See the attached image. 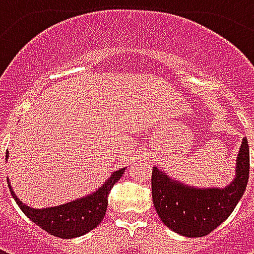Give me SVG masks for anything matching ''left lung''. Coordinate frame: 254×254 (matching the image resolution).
I'll return each mask as SVG.
<instances>
[{
    "label": "left lung",
    "mask_w": 254,
    "mask_h": 254,
    "mask_svg": "<svg viewBox=\"0 0 254 254\" xmlns=\"http://www.w3.org/2000/svg\"><path fill=\"white\" fill-rule=\"evenodd\" d=\"M249 180V145L242 138L235 177L224 188H196L152 167V201L162 222L189 238L209 234L234 211Z\"/></svg>",
    "instance_id": "obj_1"
}]
</instances>
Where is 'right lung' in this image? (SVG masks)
I'll list each match as a JSON object with an SVG mask.
<instances>
[{
  "mask_svg": "<svg viewBox=\"0 0 254 254\" xmlns=\"http://www.w3.org/2000/svg\"><path fill=\"white\" fill-rule=\"evenodd\" d=\"M8 158L9 152H6L5 160H8ZM124 173L125 169L114 171L92 193L56 207H30L21 202L19 197L14 194L9 180L8 187L10 189V194L14 198V201L17 202L20 209L24 212L27 218L38 224L41 229L58 238H76L89 233L103 220L107 209L109 193L113 185L121 178Z\"/></svg>",
  "mask_w": 254,
  "mask_h": 254,
  "instance_id": "obj_1",
  "label": "right lung"
}]
</instances>
